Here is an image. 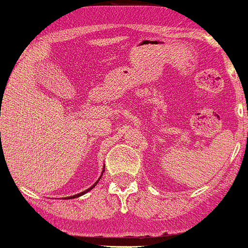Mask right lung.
Listing matches in <instances>:
<instances>
[{
	"label": "right lung",
	"mask_w": 248,
	"mask_h": 248,
	"mask_svg": "<svg viewBox=\"0 0 248 248\" xmlns=\"http://www.w3.org/2000/svg\"><path fill=\"white\" fill-rule=\"evenodd\" d=\"M104 171H105V169H104V170H102V173H104ZM101 177H102V175H101V176H100V178H101ZM100 178H99V180H97V181H96V182H95V183H94V185H93V186H92V187H90V188H88V189H87V190H84V192H82V193H78V194H76V195H72V197H68V198H63V199H75V198H78V197H82V195H83V194H85V193H88V192H89V190H92V189H93V188H94V187H95V186H96V185H97V183H99Z\"/></svg>",
	"instance_id": "add662e5"
}]
</instances>
